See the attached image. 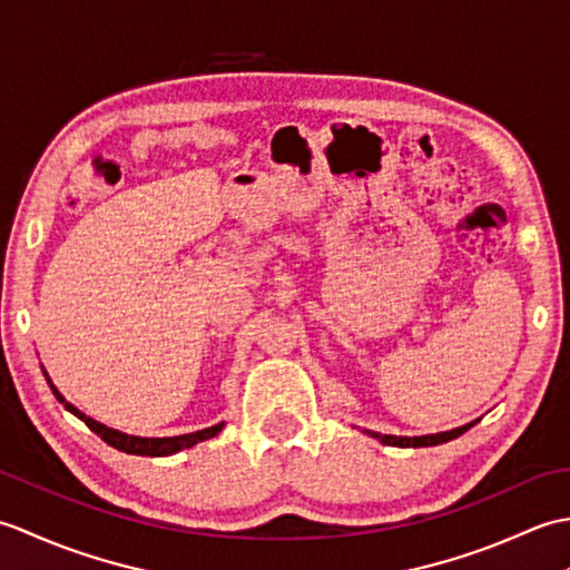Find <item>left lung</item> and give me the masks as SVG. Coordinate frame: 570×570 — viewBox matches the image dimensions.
<instances>
[{
	"label": "left lung",
	"instance_id": "left-lung-1",
	"mask_svg": "<svg viewBox=\"0 0 570 570\" xmlns=\"http://www.w3.org/2000/svg\"><path fill=\"white\" fill-rule=\"evenodd\" d=\"M470 426H472V423H468V426L453 429V431H445V433L414 435V439H409V435H382V433H374V431H367V433L372 435V439L382 441L384 445H399V448H426V445H439V443H445V441H453V439H458V435H463Z\"/></svg>",
	"mask_w": 570,
	"mask_h": 570
}]
</instances>
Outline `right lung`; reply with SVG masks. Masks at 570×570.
Instances as JSON below:
<instances>
[{
  "label": "right lung",
  "mask_w": 570,
  "mask_h": 570,
  "mask_svg": "<svg viewBox=\"0 0 570 570\" xmlns=\"http://www.w3.org/2000/svg\"><path fill=\"white\" fill-rule=\"evenodd\" d=\"M51 390H53L58 402L63 404V406L70 411V414H76L80 421H85V426L98 433L107 445H112V448H117V451H125V453H131V455H151V458L171 455V453L184 451V448L196 445V443H200V441H205V439H213V435L220 433L223 426H225V423H217V426L203 429V431H196V433H186V435H174V439H139V435L119 433V431H115V429L102 426V423H98V421H92L90 416H85L82 411H78L72 404H68L66 399L58 394L56 386H51Z\"/></svg>",
  "instance_id": "add662e5"
}]
</instances>
